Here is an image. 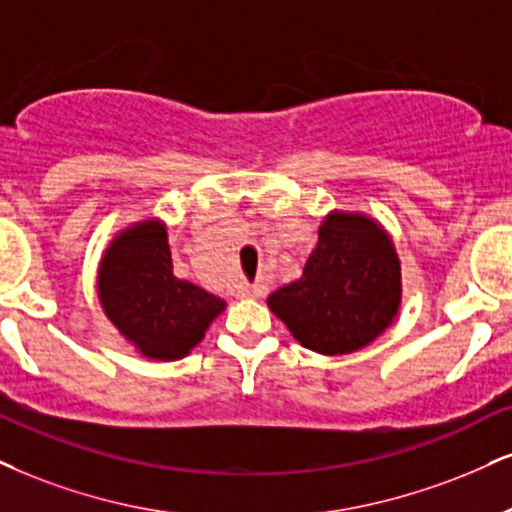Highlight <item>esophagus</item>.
<instances>
[{
	"mask_svg": "<svg viewBox=\"0 0 512 512\" xmlns=\"http://www.w3.org/2000/svg\"><path fill=\"white\" fill-rule=\"evenodd\" d=\"M240 298H262L264 295V283H245V286L238 288Z\"/></svg>",
	"mask_w": 512,
	"mask_h": 512,
	"instance_id": "obj_1",
	"label": "esophagus"
}]
</instances>
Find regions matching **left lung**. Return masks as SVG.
Listing matches in <instances>:
<instances>
[{
  "instance_id": "obj_1",
  "label": "left lung",
  "mask_w": 512,
  "mask_h": 512,
  "mask_svg": "<svg viewBox=\"0 0 512 512\" xmlns=\"http://www.w3.org/2000/svg\"><path fill=\"white\" fill-rule=\"evenodd\" d=\"M267 303L295 341L315 353L343 355L367 346L384 334L400 305V262L389 233L362 214H329L303 276Z\"/></svg>"
}]
</instances>
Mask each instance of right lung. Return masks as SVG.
Wrapping results in <instances>:
<instances>
[{"label":"right lung","mask_w":512,"mask_h":512,"mask_svg":"<svg viewBox=\"0 0 512 512\" xmlns=\"http://www.w3.org/2000/svg\"><path fill=\"white\" fill-rule=\"evenodd\" d=\"M100 303L135 348L152 360H178L205 336L224 300L174 276L166 229L135 224L104 252L97 279Z\"/></svg>","instance_id":"1"}]
</instances>
